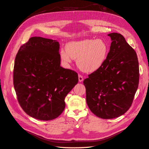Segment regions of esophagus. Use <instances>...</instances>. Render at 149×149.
<instances>
[{
	"label": "esophagus",
	"mask_w": 149,
	"mask_h": 149,
	"mask_svg": "<svg viewBox=\"0 0 149 149\" xmlns=\"http://www.w3.org/2000/svg\"><path fill=\"white\" fill-rule=\"evenodd\" d=\"M78 80H79V82H82L83 81V76H81V75H79L78 76Z\"/></svg>",
	"instance_id": "1"
}]
</instances>
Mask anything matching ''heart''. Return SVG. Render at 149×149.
Here are the masks:
<instances>
[{"label":"heart","instance_id":"obj_1","mask_svg":"<svg viewBox=\"0 0 149 149\" xmlns=\"http://www.w3.org/2000/svg\"><path fill=\"white\" fill-rule=\"evenodd\" d=\"M109 48L102 39H84L68 43L66 49H61L63 61L71 63L72 58L77 60L79 68L87 73L100 70L106 61Z\"/></svg>","mask_w":149,"mask_h":149}]
</instances>
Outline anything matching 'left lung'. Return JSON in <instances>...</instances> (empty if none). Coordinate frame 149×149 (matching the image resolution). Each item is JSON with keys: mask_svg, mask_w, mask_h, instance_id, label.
Segmentation results:
<instances>
[{"mask_svg": "<svg viewBox=\"0 0 149 149\" xmlns=\"http://www.w3.org/2000/svg\"><path fill=\"white\" fill-rule=\"evenodd\" d=\"M107 35L112 42L105 63L83 81L89 109L105 119L118 118L129 110L139 80L136 52L121 34Z\"/></svg>", "mask_w": 149, "mask_h": 149, "instance_id": "1", "label": "left lung"}]
</instances>
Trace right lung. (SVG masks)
<instances>
[{"instance_id": "obj_1", "label": "right lung", "mask_w": 149, "mask_h": 149, "mask_svg": "<svg viewBox=\"0 0 149 149\" xmlns=\"http://www.w3.org/2000/svg\"><path fill=\"white\" fill-rule=\"evenodd\" d=\"M59 49L56 40L33 37L17 54L13 86L21 107L31 118H58L65 109V97L78 82L77 73L60 66Z\"/></svg>"}]
</instances>
